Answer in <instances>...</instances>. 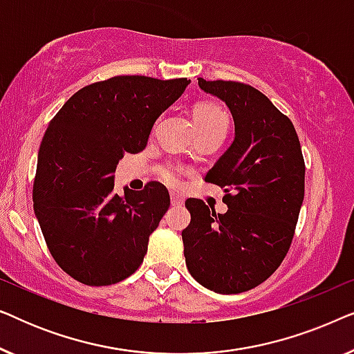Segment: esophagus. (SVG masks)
Here are the masks:
<instances>
[{
    "mask_svg": "<svg viewBox=\"0 0 354 354\" xmlns=\"http://www.w3.org/2000/svg\"><path fill=\"white\" fill-rule=\"evenodd\" d=\"M171 203H172V206H182L183 198L178 196L177 193H171Z\"/></svg>",
    "mask_w": 354,
    "mask_h": 354,
    "instance_id": "obj_1",
    "label": "esophagus"
}]
</instances>
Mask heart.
<instances>
[{
	"instance_id": "heart-1",
	"label": "heart",
	"mask_w": 354,
	"mask_h": 354,
	"mask_svg": "<svg viewBox=\"0 0 354 354\" xmlns=\"http://www.w3.org/2000/svg\"><path fill=\"white\" fill-rule=\"evenodd\" d=\"M193 118H195V124L198 129V133H214V132H227L229 129V114L222 106L216 103H200L195 106L193 111ZM182 167L174 166V164H167L161 169V177L164 182L169 185H177L182 177Z\"/></svg>"
}]
</instances>
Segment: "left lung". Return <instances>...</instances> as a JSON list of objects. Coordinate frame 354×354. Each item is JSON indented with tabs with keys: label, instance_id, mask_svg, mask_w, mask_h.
Returning a JSON list of instances; mask_svg holds the SVG:
<instances>
[{
	"label": "left lung",
	"instance_id": "8db88e82",
	"mask_svg": "<svg viewBox=\"0 0 354 354\" xmlns=\"http://www.w3.org/2000/svg\"><path fill=\"white\" fill-rule=\"evenodd\" d=\"M229 106L235 140L207 172L224 188L219 214L188 198L192 221L182 232L187 268L216 293H241L272 275L292 245L304 198V159L292 120L254 86L198 79Z\"/></svg>",
	"mask_w": 354,
	"mask_h": 354
}]
</instances>
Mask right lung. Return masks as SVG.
<instances>
[{"label": "right lung", "mask_w": 354, "mask_h": 354, "mask_svg": "<svg viewBox=\"0 0 354 354\" xmlns=\"http://www.w3.org/2000/svg\"><path fill=\"white\" fill-rule=\"evenodd\" d=\"M190 80L115 75L80 88L48 125L38 151L33 209L57 266L77 282L104 287L143 263L171 198L158 182L114 193L124 154L145 149L154 120Z\"/></svg>", "instance_id": "1"}]
</instances>
